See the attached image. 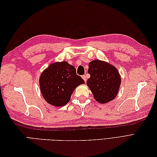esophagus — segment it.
I'll list each match as a JSON object with an SVG mask.
<instances>
[{
  "instance_id": "34e87169",
  "label": "esophagus",
  "mask_w": 157,
  "mask_h": 157,
  "mask_svg": "<svg viewBox=\"0 0 157 157\" xmlns=\"http://www.w3.org/2000/svg\"><path fill=\"white\" fill-rule=\"evenodd\" d=\"M82 78L84 79V80L85 81V82H86V80H87L86 76V75H83V76H82Z\"/></svg>"
}]
</instances>
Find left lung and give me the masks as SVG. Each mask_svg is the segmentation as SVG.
Here are the masks:
<instances>
[{
    "instance_id": "obj_1",
    "label": "left lung",
    "mask_w": 157,
    "mask_h": 157,
    "mask_svg": "<svg viewBox=\"0 0 157 157\" xmlns=\"http://www.w3.org/2000/svg\"><path fill=\"white\" fill-rule=\"evenodd\" d=\"M88 70L90 77L87 85L96 100L101 103L112 101L118 94L121 78L114 66L98 59L89 63Z\"/></svg>"
}]
</instances>
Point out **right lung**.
I'll return each instance as SVG.
<instances>
[{
	"instance_id": "add662e5",
	"label": "right lung",
	"mask_w": 157,
	"mask_h": 157,
	"mask_svg": "<svg viewBox=\"0 0 157 157\" xmlns=\"http://www.w3.org/2000/svg\"><path fill=\"white\" fill-rule=\"evenodd\" d=\"M85 83L76 69L67 61L52 63L42 73L39 84L45 100L52 105L63 106L67 104L74 90Z\"/></svg>"
}]
</instances>
